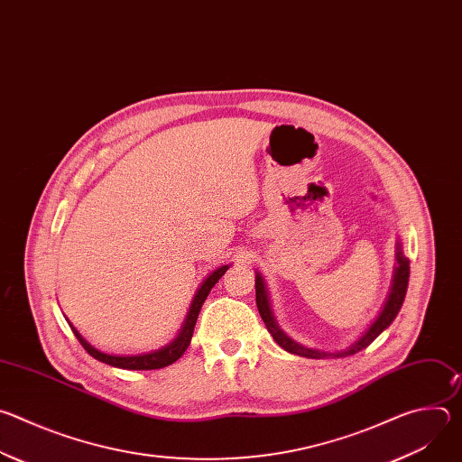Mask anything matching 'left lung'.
I'll use <instances>...</instances> for the list:
<instances>
[{"label": "left lung", "instance_id": "obj_1", "mask_svg": "<svg viewBox=\"0 0 462 462\" xmlns=\"http://www.w3.org/2000/svg\"><path fill=\"white\" fill-rule=\"evenodd\" d=\"M394 259H397V265H394L389 296L383 303V309L380 310L378 318L369 325L367 331L355 344H351L344 351L327 353V351H319V349H310V347H305V346L294 342L291 337H287L280 328V325H278V321L273 314V305H271L267 283H265V280H263V276L255 271V305H257V310H259L263 321H265L269 333L276 340V344L280 347H283L287 353H292V355H298V356H303V358H342V356L355 355V353L365 349L382 331H385V328L393 323V319L397 318V314H399V310L404 303L406 291H408V282H410V259L402 252L401 239H397Z\"/></svg>", "mask_w": 462, "mask_h": 462}]
</instances>
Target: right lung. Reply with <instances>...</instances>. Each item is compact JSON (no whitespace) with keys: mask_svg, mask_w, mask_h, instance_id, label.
<instances>
[{"mask_svg":"<svg viewBox=\"0 0 462 462\" xmlns=\"http://www.w3.org/2000/svg\"><path fill=\"white\" fill-rule=\"evenodd\" d=\"M230 269V265H223L219 269H216L210 276L205 278V282L201 283V287L197 289L193 300H191V305H189V310L186 314V319L180 327L179 335L166 346H162L161 349H155V351H150V353H141V355H109V353H102L98 351L97 347H93L79 331L71 325L75 337L79 338V342L82 344V347L93 356L97 358L98 362H104L107 365H113V367H120V369H134V371H148V369H161V367H166L173 362H177L184 351L188 349L189 342H191V337H193V327H195V321H197V316H199L201 312V307L207 300V296L210 294L212 287L221 280V276Z\"/></svg>","mask_w":462,"mask_h":462,"instance_id":"add662e5","label":"right lung"}]
</instances>
